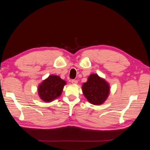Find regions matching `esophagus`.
I'll list each match as a JSON object with an SVG mask.
<instances>
[{
  "label": "esophagus",
  "mask_w": 150,
  "mask_h": 150,
  "mask_svg": "<svg viewBox=\"0 0 150 150\" xmlns=\"http://www.w3.org/2000/svg\"><path fill=\"white\" fill-rule=\"evenodd\" d=\"M71 83H72V84H76L78 83V81H77V80H75V79H72V80H71Z\"/></svg>",
  "instance_id": "1"
}]
</instances>
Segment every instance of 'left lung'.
Segmentation results:
<instances>
[{
  "label": "left lung",
  "instance_id": "obj_1",
  "mask_svg": "<svg viewBox=\"0 0 150 150\" xmlns=\"http://www.w3.org/2000/svg\"><path fill=\"white\" fill-rule=\"evenodd\" d=\"M82 91L84 97L92 104L100 105L104 103L110 93L107 81L97 74H90L87 82L83 83Z\"/></svg>",
  "mask_w": 150,
  "mask_h": 150
}]
</instances>
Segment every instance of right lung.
<instances>
[{"label":"right lung","mask_w":150,"mask_h":150,"mask_svg":"<svg viewBox=\"0 0 150 150\" xmlns=\"http://www.w3.org/2000/svg\"><path fill=\"white\" fill-rule=\"evenodd\" d=\"M66 81L57 75H50L38 86L39 98L42 101L50 103L60 97Z\"/></svg>","instance_id":"add662e5"}]
</instances>
